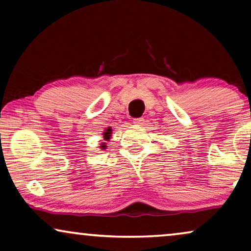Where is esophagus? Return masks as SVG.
Instances as JSON below:
<instances>
[{
	"label": "esophagus",
	"mask_w": 251,
	"mask_h": 251,
	"mask_svg": "<svg viewBox=\"0 0 251 251\" xmlns=\"http://www.w3.org/2000/svg\"><path fill=\"white\" fill-rule=\"evenodd\" d=\"M133 123H135V125H138V126H143V123H144V119H143V118H137V119H133Z\"/></svg>",
	"instance_id": "obj_1"
}]
</instances>
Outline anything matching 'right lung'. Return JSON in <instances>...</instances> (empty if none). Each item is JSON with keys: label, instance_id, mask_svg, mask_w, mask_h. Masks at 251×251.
<instances>
[{"label": "right lung", "instance_id": "obj_1", "mask_svg": "<svg viewBox=\"0 0 251 251\" xmlns=\"http://www.w3.org/2000/svg\"><path fill=\"white\" fill-rule=\"evenodd\" d=\"M111 133H112V128H107L104 131V138H105V140H108L109 139V137H111ZM101 149H105L106 147V145H102V146H100Z\"/></svg>", "mask_w": 251, "mask_h": 251}]
</instances>
